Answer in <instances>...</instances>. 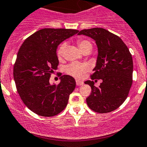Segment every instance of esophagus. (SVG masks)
Returning <instances> with one entry per match:
<instances>
[{
    "mask_svg": "<svg viewBox=\"0 0 147 147\" xmlns=\"http://www.w3.org/2000/svg\"><path fill=\"white\" fill-rule=\"evenodd\" d=\"M83 84H84V83H83L82 81H80V80H76L77 86H81V85H82Z\"/></svg>",
    "mask_w": 147,
    "mask_h": 147,
    "instance_id": "34e87169",
    "label": "esophagus"
}]
</instances>
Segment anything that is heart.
Returning <instances> with one entry per match:
<instances>
[{"instance_id":"obj_1","label":"heart","mask_w":147,"mask_h":147,"mask_svg":"<svg viewBox=\"0 0 147 147\" xmlns=\"http://www.w3.org/2000/svg\"><path fill=\"white\" fill-rule=\"evenodd\" d=\"M77 44L80 50L83 52H90L92 49V44L89 41L84 38H79L77 41ZM66 48L65 43H63L57 50V56L59 60H61L64 55V52ZM88 69V65L86 63H72L67 65L65 68V71L67 75L74 77L75 78H80L82 75L86 72Z\"/></svg>"}]
</instances>
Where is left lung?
I'll return each mask as SVG.
<instances>
[{"instance_id":"left-lung-1","label":"left lung","mask_w":147,"mask_h":147,"mask_svg":"<svg viewBox=\"0 0 147 147\" xmlns=\"http://www.w3.org/2000/svg\"><path fill=\"white\" fill-rule=\"evenodd\" d=\"M85 35L96 41L98 47L96 65L91 75L92 80H102L98 87L94 81L85 84L92 88L86 98L92 111L106 113L115 110L125 101L132 84V57L123 40L103 28L83 29L78 35Z\"/></svg>"}]
</instances>
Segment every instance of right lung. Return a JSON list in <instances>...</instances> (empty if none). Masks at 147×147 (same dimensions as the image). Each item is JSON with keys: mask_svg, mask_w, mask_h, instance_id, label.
Segmentation results:
<instances>
[{"mask_svg": "<svg viewBox=\"0 0 147 147\" xmlns=\"http://www.w3.org/2000/svg\"><path fill=\"white\" fill-rule=\"evenodd\" d=\"M79 32L71 29H40L25 39L18 51L13 77L17 90L27 108L38 115H58L67 106L76 86L69 75L61 76L58 84L49 83L58 67L56 49L60 44Z\"/></svg>", "mask_w": 147, "mask_h": 147, "instance_id": "obj_1", "label": "right lung"}]
</instances>
